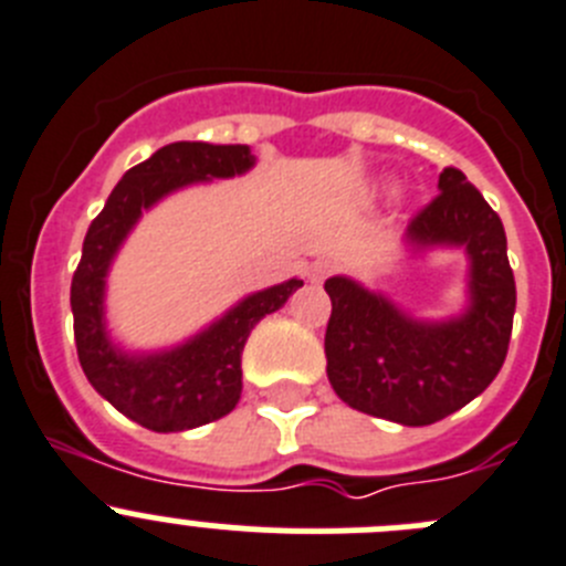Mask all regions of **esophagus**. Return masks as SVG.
Listing matches in <instances>:
<instances>
[{"instance_id": "1", "label": "esophagus", "mask_w": 566, "mask_h": 566, "mask_svg": "<svg viewBox=\"0 0 566 566\" xmlns=\"http://www.w3.org/2000/svg\"><path fill=\"white\" fill-rule=\"evenodd\" d=\"M329 271H333V264H329L327 259H315V262L307 264V279L318 284L329 276Z\"/></svg>"}]
</instances>
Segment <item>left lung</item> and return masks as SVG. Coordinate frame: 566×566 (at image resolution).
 <instances>
[{"instance_id":"1","label":"left lung","mask_w":566,"mask_h":566,"mask_svg":"<svg viewBox=\"0 0 566 566\" xmlns=\"http://www.w3.org/2000/svg\"><path fill=\"white\" fill-rule=\"evenodd\" d=\"M440 195L409 222L411 245H462L471 256V307L420 324L349 279H327L324 353L335 395L353 409L403 426H431L491 386L511 344L516 282L499 213L448 166Z\"/></svg>"}]
</instances>
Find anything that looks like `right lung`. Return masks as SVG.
<instances>
[{"label":"right lung","instance_id":"right-lung-1","mask_svg":"<svg viewBox=\"0 0 566 566\" xmlns=\"http://www.w3.org/2000/svg\"><path fill=\"white\" fill-rule=\"evenodd\" d=\"M251 166L253 155L248 146L188 140L163 146L149 160L126 171L124 180L112 188L104 211L86 231L70 287L81 369L101 397L144 429H197L233 411L242 395V349L248 335L264 315L276 313L304 282L290 279L248 295L226 318L171 353L132 358L118 353L104 333V276L112 256L140 211L155 206L163 195L195 180L242 175Z\"/></svg>","mask_w":566,"mask_h":566}]
</instances>
